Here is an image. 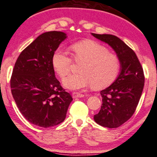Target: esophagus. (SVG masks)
Returning a JSON list of instances; mask_svg holds the SVG:
<instances>
[{
  "mask_svg": "<svg viewBox=\"0 0 157 157\" xmlns=\"http://www.w3.org/2000/svg\"><path fill=\"white\" fill-rule=\"evenodd\" d=\"M72 96H73V98H83L84 97V94H81V93H72Z\"/></svg>",
  "mask_w": 157,
  "mask_h": 157,
  "instance_id": "34e87169",
  "label": "esophagus"
}]
</instances>
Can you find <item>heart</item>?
Listing matches in <instances>:
<instances>
[{
    "instance_id": "heart-1",
    "label": "heart",
    "mask_w": 157,
    "mask_h": 157,
    "mask_svg": "<svg viewBox=\"0 0 157 157\" xmlns=\"http://www.w3.org/2000/svg\"><path fill=\"white\" fill-rule=\"evenodd\" d=\"M73 58L81 62V73L71 75L63 80V85L69 90H78L93 85L94 89L101 90L109 86L115 81L121 70L118 57L109 52L108 49L91 40L75 42L71 45ZM53 69L61 78L71 72L72 59L62 50L58 49L52 56Z\"/></svg>"
}]
</instances>
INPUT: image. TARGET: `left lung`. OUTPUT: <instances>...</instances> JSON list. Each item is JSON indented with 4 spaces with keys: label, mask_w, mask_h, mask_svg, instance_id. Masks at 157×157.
Masks as SVG:
<instances>
[{
    "label": "left lung",
    "mask_w": 157,
    "mask_h": 157,
    "mask_svg": "<svg viewBox=\"0 0 157 157\" xmlns=\"http://www.w3.org/2000/svg\"><path fill=\"white\" fill-rule=\"evenodd\" d=\"M92 35L106 42L115 51L121 63L117 79L101 91L102 105L94 121L104 127L117 128L131 118L140 99L145 76L137 55L117 36L112 34Z\"/></svg>",
    "instance_id": "obj_1"
}]
</instances>
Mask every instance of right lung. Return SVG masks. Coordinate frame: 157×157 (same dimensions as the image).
<instances>
[{"mask_svg": "<svg viewBox=\"0 0 157 157\" xmlns=\"http://www.w3.org/2000/svg\"><path fill=\"white\" fill-rule=\"evenodd\" d=\"M66 38L62 31L40 35L22 51L12 71L10 86L17 106L28 121L42 128L63 122L73 101L52 65L53 53Z\"/></svg>", "mask_w": 157, "mask_h": 157, "instance_id": "obj_1", "label": "right lung"}]
</instances>
